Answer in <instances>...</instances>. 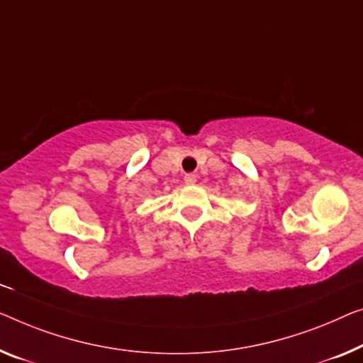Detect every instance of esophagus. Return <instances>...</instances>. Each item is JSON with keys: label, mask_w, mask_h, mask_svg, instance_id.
Segmentation results:
<instances>
[{"label": "esophagus", "mask_w": 363, "mask_h": 363, "mask_svg": "<svg viewBox=\"0 0 363 363\" xmlns=\"http://www.w3.org/2000/svg\"><path fill=\"white\" fill-rule=\"evenodd\" d=\"M184 181H186V184H196L197 182V176L196 174H186L184 176Z\"/></svg>", "instance_id": "esophagus-1"}]
</instances>
